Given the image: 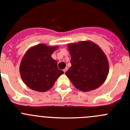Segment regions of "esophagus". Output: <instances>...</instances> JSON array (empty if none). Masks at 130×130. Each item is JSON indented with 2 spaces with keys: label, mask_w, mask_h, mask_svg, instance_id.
Listing matches in <instances>:
<instances>
[{
  "label": "esophagus",
  "mask_w": 130,
  "mask_h": 130,
  "mask_svg": "<svg viewBox=\"0 0 130 130\" xmlns=\"http://www.w3.org/2000/svg\"><path fill=\"white\" fill-rule=\"evenodd\" d=\"M67 70H68V68H65V69H64V70H63V71H64V72L66 73V71H67Z\"/></svg>",
  "instance_id": "esophagus-1"
}]
</instances>
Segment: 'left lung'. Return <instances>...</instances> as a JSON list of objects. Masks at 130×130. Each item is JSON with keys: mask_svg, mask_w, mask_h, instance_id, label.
<instances>
[{"mask_svg": "<svg viewBox=\"0 0 130 130\" xmlns=\"http://www.w3.org/2000/svg\"><path fill=\"white\" fill-rule=\"evenodd\" d=\"M72 66L67 77L79 90L87 92L98 88L106 80L109 66L106 55L91 41H79L68 45Z\"/></svg>", "mask_w": 130, "mask_h": 130, "instance_id": "1", "label": "left lung"}]
</instances>
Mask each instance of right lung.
I'll return each instance as SVG.
<instances>
[{"instance_id": "add662e5", "label": "right lung", "mask_w": 130, "mask_h": 130, "mask_svg": "<svg viewBox=\"0 0 130 130\" xmlns=\"http://www.w3.org/2000/svg\"><path fill=\"white\" fill-rule=\"evenodd\" d=\"M57 48L39 44L26 52L21 62L20 72L22 80L27 87L37 91L45 92L64 74L58 69L57 62L51 57Z\"/></svg>"}]
</instances>
